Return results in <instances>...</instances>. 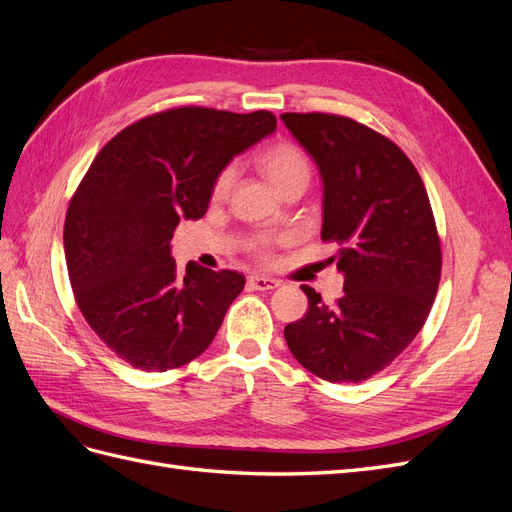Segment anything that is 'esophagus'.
Wrapping results in <instances>:
<instances>
[{
	"instance_id": "esophagus-1",
	"label": "esophagus",
	"mask_w": 512,
	"mask_h": 512,
	"mask_svg": "<svg viewBox=\"0 0 512 512\" xmlns=\"http://www.w3.org/2000/svg\"><path fill=\"white\" fill-rule=\"evenodd\" d=\"M247 284L254 290H273L280 286V280H273V277H265V275H250L247 277Z\"/></svg>"
}]
</instances>
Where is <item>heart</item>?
<instances>
[{"label":"heart","instance_id":"obj_1","mask_svg":"<svg viewBox=\"0 0 512 512\" xmlns=\"http://www.w3.org/2000/svg\"><path fill=\"white\" fill-rule=\"evenodd\" d=\"M258 168L277 192L284 190L290 183H305L307 185L309 175H312V168H309L305 153L297 145H290V143H277V145L269 147L258 158ZM232 179H235V168H224L220 177L215 179L213 196L224 198L230 190ZM267 247H269L267 239L254 241V250L258 254H265Z\"/></svg>","mask_w":512,"mask_h":512}]
</instances>
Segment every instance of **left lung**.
Segmentation results:
<instances>
[{
	"instance_id": "obj_1",
	"label": "left lung",
	"mask_w": 512,
	"mask_h": 512,
	"mask_svg": "<svg viewBox=\"0 0 512 512\" xmlns=\"http://www.w3.org/2000/svg\"><path fill=\"white\" fill-rule=\"evenodd\" d=\"M322 181L324 241L337 245L344 297L335 305L301 286L309 307L284 329L305 369L361 382L389 365L423 329L440 282V239L421 175L389 138L348 117H280Z\"/></svg>"
}]
</instances>
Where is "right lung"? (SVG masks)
Segmentation results:
<instances>
[{
    "label": "right lung",
    "mask_w": 512,
    "mask_h": 512,
    "mask_svg": "<svg viewBox=\"0 0 512 512\" xmlns=\"http://www.w3.org/2000/svg\"><path fill=\"white\" fill-rule=\"evenodd\" d=\"M275 128L269 111L183 106L132 123L91 162L66 215V265L89 327L123 361L166 371L213 342L245 277L196 262L181 275L170 239L207 213L232 158Z\"/></svg>",
    "instance_id": "right-lung-1"
}]
</instances>
